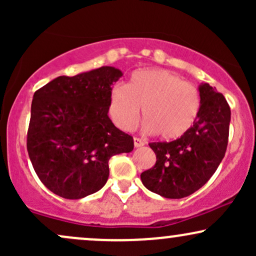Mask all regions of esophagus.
Wrapping results in <instances>:
<instances>
[{"mask_svg":"<svg viewBox=\"0 0 256 256\" xmlns=\"http://www.w3.org/2000/svg\"><path fill=\"white\" fill-rule=\"evenodd\" d=\"M134 146H136V148H140V146H144V142H143V140H140V138L134 137Z\"/></svg>","mask_w":256,"mask_h":256,"instance_id":"34e87169","label":"esophagus"}]
</instances>
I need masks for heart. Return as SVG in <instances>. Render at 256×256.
<instances>
[{"label": "heart", "instance_id": "heart-1", "mask_svg": "<svg viewBox=\"0 0 256 256\" xmlns=\"http://www.w3.org/2000/svg\"><path fill=\"white\" fill-rule=\"evenodd\" d=\"M201 107L195 85L166 70L143 68L132 72L128 84L112 89L110 113L122 130H132L140 119L146 132L162 140H176L192 128Z\"/></svg>", "mask_w": 256, "mask_h": 256}]
</instances>
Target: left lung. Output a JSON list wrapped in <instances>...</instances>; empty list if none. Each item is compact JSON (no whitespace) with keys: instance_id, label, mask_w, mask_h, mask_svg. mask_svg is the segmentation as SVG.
Wrapping results in <instances>:
<instances>
[{"instance_id":"8db88e82","label":"left lung","mask_w":256,"mask_h":256,"mask_svg":"<svg viewBox=\"0 0 256 256\" xmlns=\"http://www.w3.org/2000/svg\"><path fill=\"white\" fill-rule=\"evenodd\" d=\"M201 107L189 131L172 142H152L156 155L140 179L148 190L166 198H183L210 180L224 158L231 110L224 95L210 84L198 88Z\"/></svg>"}]
</instances>
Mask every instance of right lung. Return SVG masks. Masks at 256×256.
I'll use <instances>...</instances> for the list:
<instances>
[{"mask_svg":"<svg viewBox=\"0 0 256 256\" xmlns=\"http://www.w3.org/2000/svg\"><path fill=\"white\" fill-rule=\"evenodd\" d=\"M122 76L104 66L60 76L34 92L26 146L38 178L55 195L78 200L98 192L110 158L134 149V138L108 118L112 85Z\"/></svg>","mask_w":256,"mask_h":256,"instance_id":"right-lung-1","label":"right lung"}]
</instances>
